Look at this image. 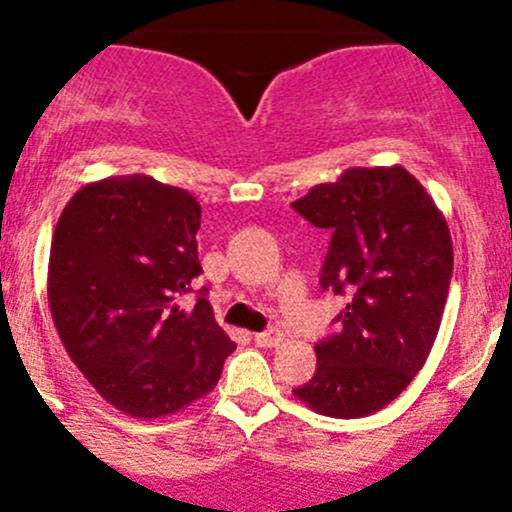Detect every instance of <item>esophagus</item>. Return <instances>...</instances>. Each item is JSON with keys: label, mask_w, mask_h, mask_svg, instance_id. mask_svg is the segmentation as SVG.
Here are the masks:
<instances>
[{"label": "esophagus", "mask_w": 512, "mask_h": 512, "mask_svg": "<svg viewBox=\"0 0 512 512\" xmlns=\"http://www.w3.org/2000/svg\"><path fill=\"white\" fill-rule=\"evenodd\" d=\"M281 339H284V334H281L279 330H264L260 334H255V344L257 346H264V349H272V346H279Z\"/></svg>", "instance_id": "1"}]
</instances>
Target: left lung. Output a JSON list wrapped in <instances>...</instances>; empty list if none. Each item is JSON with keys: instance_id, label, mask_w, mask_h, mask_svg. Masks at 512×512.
Returning a JSON list of instances; mask_svg holds the SVG:
<instances>
[{"instance_id": "obj_1", "label": "left lung", "mask_w": 512, "mask_h": 512, "mask_svg": "<svg viewBox=\"0 0 512 512\" xmlns=\"http://www.w3.org/2000/svg\"><path fill=\"white\" fill-rule=\"evenodd\" d=\"M291 207L332 233L320 286L349 296L339 332L315 344V375L293 395L337 419L375 414L436 342L452 276L448 221L402 166L349 168Z\"/></svg>"}]
</instances>
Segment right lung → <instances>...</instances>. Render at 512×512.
Segmentation results:
<instances>
[{"label": "right lung", "mask_w": 512, "mask_h": 512, "mask_svg": "<svg viewBox=\"0 0 512 512\" xmlns=\"http://www.w3.org/2000/svg\"><path fill=\"white\" fill-rule=\"evenodd\" d=\"M202 207L149 175L88 182L64 207L50 245L48 301L64 349L105 402L134 419L178 414L219 383L236 351L202 274Z\"/></svg>", "instance_id": "right-lung-1"}]
</instances>
